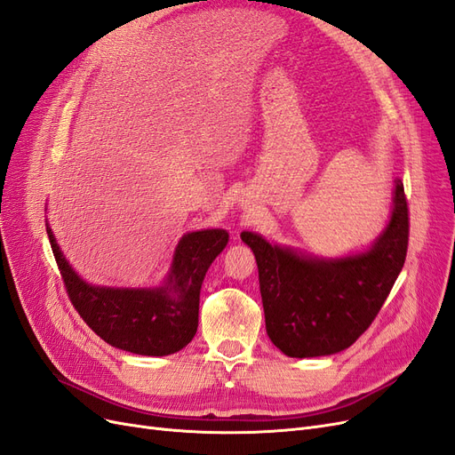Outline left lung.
<instances>
[{"label": "left lung", "instance_id": "1", "mask_svg": "<svg viewBox=\"0 0 455 455\" xmlns=\"http://www.w3.org/2000/svg\"><path fill=\"white\" fill-rule=\"evenodd\" d=\"M259 268L267 332L287 357H323L344 351L369 329L403 270L408 208L395 180L386 227L357 251L323 257L243 230Z\"/></svg>", "mask_w": 455, "mask_h": 455}]
</instances>
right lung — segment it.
<instances>
[{
  "label": "right lung",
  "mask_w": 455,
  "mask_h": 455,
  "mask_svg": "<svg viewBox=\"0 0 455 455\" xmlns=\"http://www.w3.org/2000/svg\"><path fill=\"white\" fill-rule=\"evenodd\" d=\"M45 223L71 304L101 340L136 355L163 357L195 339L200 289L212 262L228 243L225 228L183 234L158 285L111 287L83 280L58 245L49 221Z\"/></svg>",
  "instance_id": "1"
}]
</instances>
